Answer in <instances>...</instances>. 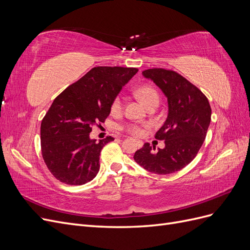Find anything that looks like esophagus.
Returning <instances> with one entry per match:
<instances>
[{
    "mask_svg": "<svg viewBox=\"0 0 250 250\" xmlns=\"http://www.w3.org/2000/svg\"><path fill=\"white\" fill-rule=\"evenodd\" d=\"M142 145H143V144H142V142L138 141V146H139V147H142Z\"/></svg>",
    "mask_w": 250,
    "mask_h": 250,
    "instance_id": "esophagus-1",
    "label": "esophagus"
}]
</instances>
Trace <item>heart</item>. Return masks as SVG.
Instances as JSON below:
<instances>
[{"instance_id":"heart-1","label":"heart","mask_w":250,"mask_h":250,"mask_svg":"<svg viewBox=\"0 0 250 250\" xmlns=\"http://www.w3.org/2000/svg\"><path fill=\"white\" fill-rule=\"evenodd\" d=\"M134 93L147 106H150L153 103H160V94L152 85H141L134 90ZM121 109H122V100L120 97H116L111 102L110 110L112 113H118ZM149 127L150 125L148 123H130L122 126V129L127 133L134 135V137H142Z\"/></svg>"}]
</instances>
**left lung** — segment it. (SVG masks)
Returning <instances> with one entry per match:
<instances>
[{"label": "left lung", "instance_id": "left-lung-1", "mask_svg": "<svg viewBox=\"0 0 250 250\" xmlns=\"http://www.w3.org/2000/svg\"><path fill=\"white\" fill-rule=\"evenodd\" d=\"M168 98V117L155 139L165 141V148L155 150L149 143L135 151L134 161L155 174L179 171L197 155L210 122L208 98L193 83L175 71L153 67L143 71Z\"/></svg>", "mask_w": 250, "mask_h": 250}]
</instances>
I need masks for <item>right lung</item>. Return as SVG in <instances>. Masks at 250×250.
Here are the masks:
<instances>
[{
    "instance_id": "1",
    "label": "right lung",
    "mask_w": 250,
    "mask_h": 250,
    "mask_svg": "<svg viewBox=\"0 0 250 250\" xmlns=\"http://www.w3.org/2000/svg\"><path fill=\"white\" fill-rule=\"evenodd\" d=\"M138 71L96 66L55 98L42 121L41 146L43 162L57 180L81 186L97 175L101 150L113 138L96 142L89 132L105 122L111 102Z\"/></svg>"
}]
</instances>
